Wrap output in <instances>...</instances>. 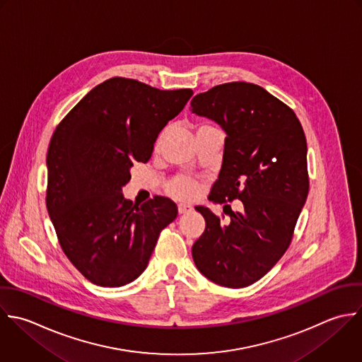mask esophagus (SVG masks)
<instances>
[{
	"mask_svg": "<svg viewBox=\"0 0 362 362\" xmlns=\"http://www.w3.org/2000/svg\"><path fill=\"white\" fill-rule=\"evenodd\" d=\"M177 210H179L180 214H187V213H190L193 210V207L190 204H186V203H179L177 204Z\"/></svg>",
	"mask_w": 362,
	"mask_h": 362,
	"instance_id": "34e87169",
	"label": "esophagus"
}]
</instances>
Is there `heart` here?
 Returning a JSON list of instances; mask_svg holds the SVG:
<instances>
[{
    "instance_id": "obj_1",
    "label": "heart",
    "mask_w": 362,
    "mask_h": 362,
    "mask_svg": "<svg viewBox=\"0 0 362 362\" xmlns=\"http://www.w3.org/2000/svg\"><path fill=\"white\" fill-rule=\"evenodd\" d=\"M206 128H211V125L207 122L196 124V132ZM162 139H163V132L156 139V144H155L156 149L160 146ZM168 192L177 199H192L199 192V182L187 175H177L168 183Z\"/></svg>"
}]
</instances>
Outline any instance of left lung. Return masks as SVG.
Here are the masks:
<instances>
[{
    "mask_svg": "<svg viewBox=\"0 0 362 362\" xmlns=\"http://www.w3.org/2000/svg\"><path fill=\"white\" fill-rule=\"evenodd\" d=\"M192 111L226 131L223 166L209 200L228 221L196 207L206 230L193 244L197 269L226 288H245L289 248L309 194L308 144L295 111L261 86L231 81L193 97ZM241 199L240 212L228 204Z\"/></svg>",
    "mask_w": 362,
    "mask_h": 362,
    "instance_id": "obj_1",
    "label": "left lung"
}]
</instances>
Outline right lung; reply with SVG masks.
<instances>
[{
	"label": "right lung",
	"mask_w": 362,
	"mask_h": 362,
	"mask_svg": "<svg viewBox=\"0 0 362 362\" xmlns=\"http://www.w3.org/2000/svg\"><path fill=\"white\" fill-rule=\"evenodd\" d=\"M193 95L112 77L59 122L47 148L46 207L59 244L91 284L118 288L146 268L160 231L177 216L168 197L125 200L134 162H148L163 127Z\"/></svg>",
	"instance_id": "add662e5"
}]
</instances>
